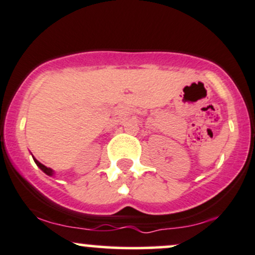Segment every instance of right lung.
I'll list each match as a JSON object with an SVG mask.
<instances>
[{
	"mask_svg": "<svg viewBox=\"0 0 255 255\" xmlns=\"http://www.w3.org/2000/svg\"><path fill=\"white\" fill-rule=\"evenodd\" d=\"M33 160H34V163H36V164H37V166H39V168L42 169V170H43L44 172H45L46 175H49V176H52V174H54V170H52V169L48 168V166H45V165H43L42 163L38 162L36 158H33Z\"/></svg>",
	"mask_w": 255,
	"mask_h": 255,
	"instance_id": "add662e5",
	"label": "right lung"
}]
</instances>
